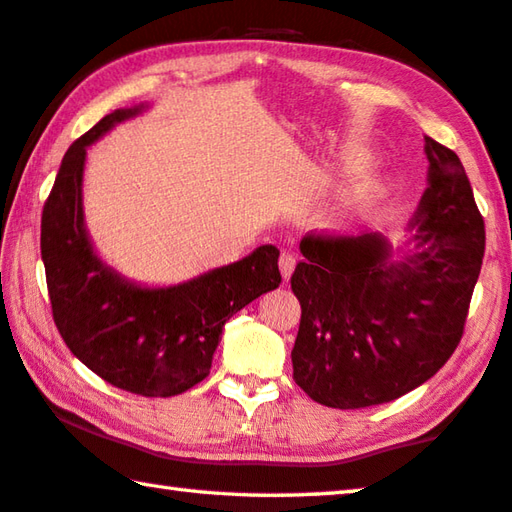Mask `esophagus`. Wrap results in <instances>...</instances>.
Returning a JSON list of instances; mask_svg holds the SVG:
<instances>
[{
  "label": "esophagus",
  "mask_w": 512,
  "mask_h": 512,
  "mask_svg": "<svg viewBox=\"0 0 512 512\" xmlns=\"http://www.w3.org/2000/svg\"><path fill=\"white\" fill-rule=\"evenodd\" d=\"M294 267H297V258H294V254H290V251H283L279 258V270L283 274V279H290Z\"/></svg>",
  "instance_id": "esophagus-1"
}]
</instances>
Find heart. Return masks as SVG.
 Listing matches in <instances>:
<instances>
[{"instance_id": "b5f03b06", "label": "heart", "mask_w": 512, "mask_h": 512, "mask_svg": "<svg viewBox=\"0 0 512 512\" xmlns=\"http://www.w3.org/2000/svg\"><path fill=\"white\" fill-rule=\"evenodd\" d=\"M375 191H378V186H375V182L371 177H360L355 182V188H353V202L355 204H364L366 200H371V197L375 195Z\"/></svg>"}]
</instances>
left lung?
<instances>
[{"label":"left lung","mask_w":512,"mask_h":512,"mask_svg":"<svg viewBox=\"0 0 512 512\" xmlns=\"http://www.w3.org/2000/svg\"><path fill=\"white\" fill-rule=\"evenodd\" d=\"M427 188L409 251L389 261L380 233L301 240L292 274L301 324L294 382L335 409L391 402L432 378L459 346L486 227L456 152L425 137Z\"/></svg>","instance_id":"1"}]
</instances>
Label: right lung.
<instances>
[{
    "label": "right lung",
    "mask_w": 512,
    "mask_h": 512,
    "mask_svg": "<svg viewBox=\"0 0 512 512\" xmlns=\"http://www.w3.org/2000/svg\"><path fill=\"white\" fill-rule=\"evenodd\" d=\"M143 107L114 110L71 143L44 202L40 249L53 321L69 351L116 389L170 398L209 375L224 324L279 288V249L263 245L170 288L134 285L96 256L83 222L87 146Z\"/></svg>",
    "instance_id": "add662e5"
}]
</instances>
